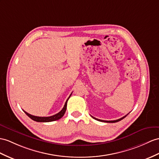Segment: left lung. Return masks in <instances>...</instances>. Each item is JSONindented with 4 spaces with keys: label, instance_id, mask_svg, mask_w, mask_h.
<instances>
[{
    "label": "left lung",
    "instance_id": "8db88e82",
    "mask_svg": "<svg viewBox=\"0 0 159 159\" xmlns=\"http://www.w3.org/2000/svg\"><path fill=\"white\" fill-rule=\"evenodd\" d=\"M128 114H129V113H128ZM128 114H127V115H128ZM127 115H125L124 117H121V119H117V120H114V121H104V120H100V119H96V118H95V117H92H92L93 119H96V120H97V121H99L106 122V123H115V122H118V121H121V120H122L123 119H124Z\"/></svg>",
    "mask_w": 159,
    "mask_h": 159
}]
</instances>
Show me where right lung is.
<instances>
[{"label":"right lung","mask_w":159,"mask_h":159,"mask_svg":"<svg viewBox=\"0 0 159 159\" xmlns=\"http://www.w3.org/2000/svg\"><path fill=\"white\" fill-rule=\"evenodd\" d=\"M71 95L69 96V97L67 98V100H66V102H65V105L63 108V109H62L59 112V113H58L56 115H54L52 116H50V117H37V116H34V115L29 114L28 113H27V112H25V111H24V113L27 115H28L30 118H31L35 121H37V122H51V121H56V120L60 119L64 115L65 111H66V109H67V101H68L69 98H70Z\"/></svg>","instance_id":"obj_1"}]
</instances>
